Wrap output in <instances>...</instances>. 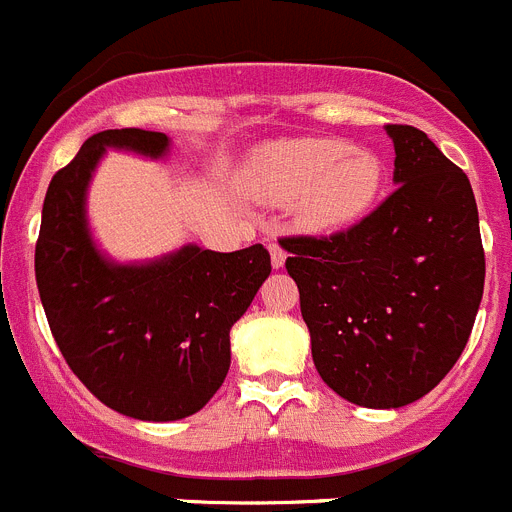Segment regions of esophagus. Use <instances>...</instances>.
I'll list each match as a JSON object with an SVG mask.
<instances>
[{"label":"esophagus","mask_w":512,"mask_h":512,"mask_svg":"<svg viewBox=\"0 0 512 512\" xmlns=\"http://www.w3.org/2000/svg\"><path fill=\"white\" fill-rule=\"evenodd\" d=\"M267 250H270V260H273V267H275V270H280V267L285 265V250L278 245V242H270V247H267Z\"/></svg>","instance_id":"esophagus-1"}]
</instances>
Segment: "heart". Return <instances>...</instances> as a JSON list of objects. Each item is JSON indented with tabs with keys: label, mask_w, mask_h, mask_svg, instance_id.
<instances>
[{
	"label": "heart",
	"mask_w": 512,
	"mask_h": 512,
	"mask_svg": "<svg viewBox=\"0 0 512 512\" xmlns=\"http://www.w3.org/2000/svg\"><path fill=\"white\" fill-rule=\"evenodd\" d=\"M245 186L265 204H293V222L303 232H339L380 204L385 160L339 137L280 140L252 155Z\"/></svg>",
	"instance_id": "b5f03b06"
}]
</instances>
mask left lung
Instances as JSON below:
<instances>
[{
  "label": "left lung",
  "instance_id": "left-lung-1",
  "mask_svg": "<svg viewBox=\"0 0 512 512\" xmlns=\"http://www.w3.org/2000/svg\"><path fill=\"white\" fill-rule=\"evenodd\" d=\"M395 188L331 237H288L321 380L362 408L423 398L454 367L485 288L480 216L462 168L426 132L388 124Z\"/></svg>",
  "mask_w": 512,
  "mask_h": 512
}]
</instances>
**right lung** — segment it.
Returning <instances> with one entry per match:
<instances>
[{"label":"right lung","instance_id":"1","mask_svg":"<svg viewBox=\"0 0 512 512\" xmlns=\"http://www.w3.org/2000/svg\"><path fill=\"white\" fill-rule=\"evenodd\" d=\"M107 150L163 160L170 137L99 132L55 173L35 247L40 301L68 367L101 403L140 421H178L222 388L229 331L270 275V255L262 245L237 252L183 245L145 262L101 252L86 193Z\"/></svg>","mask_w":512,"mask_h":512}]
</instances>
